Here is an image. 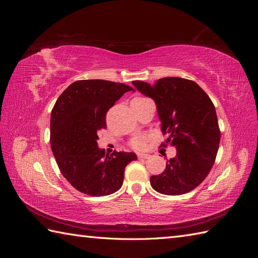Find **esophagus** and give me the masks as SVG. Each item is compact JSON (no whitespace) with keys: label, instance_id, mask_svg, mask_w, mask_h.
I'll list each match as a JSON object with an SVG mask.
<instances>
[{"label":"esophagus","instance_id":"1","mask_svg":"<svg viewBox=\"0 0 258 258\" xmlns=\"http://www.w3.org/2000/svg\"><path fill=\"white\" fill-rule=\"evenodd\" d=\"M150 157H151L150 154H143V153H139L138 154V158H140V159H147V158H150Z\"/></svg>","mask_w":258,"mask_h":258}]
</instances>
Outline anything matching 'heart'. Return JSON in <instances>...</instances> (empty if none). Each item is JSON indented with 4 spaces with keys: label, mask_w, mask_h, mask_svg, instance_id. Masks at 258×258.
<instances>
[{
    "label": "heart",
    "mask_w": 258,
    "mask_h": 258,
    "mask_svg": "<svg viewBox=\"0 0 258 258\" xmlns=\"http://www.w3.org/2000/svg\"><path fill=\"white\" fill-rule=\"evenodd\" d=\"M137 99H145V98H137ZM147 141H148L147 136L138 135V136H135L134 138H131L129 144L132 148H135V150L141 151V150H144V148H145Z\"/></svg>",
    "instance_id": "b5f03b06"
}]
</instances>
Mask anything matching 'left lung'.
<instances>
[{
	"mask_svg": "<svg viewBox=\"0 0 258 258\" xmlns=\"http://www.w3.org/2000/svg\"><path fill=\"white\" fill-rule=\"evenodd\" d=\"M132 84L157 105L162 134L168 136L161 146L176 147V156L167 159L163 172L151 176L152 187L169 196L191 191L208 176L220 146L213 102L197 83L181 77Z\"/></svg>",
	"mask_w": 258,
	"mask_h": 258,
	"instance_id": "obj_1",
	"label": "left lung"
}]
</instances>
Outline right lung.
I'll return each instance as SVG.
<instances>
[{"mask_svg":"<svg viewBox=\"0 0 258 258\" xmlns=\"http://www.w3.org/2000/svg\"><path fill=\"white\" fill-rule=\"evenodd\" d=\"M128 85L103 80L76 81L61 93L50 117V145L57 165L75 189L89 196L118 190L124 168L137 160L135 153L105 155L98 147V132L106 129V113Z\"/></svg>","mask_w":258,"mask_h":258,"instance_id":"1","label":"right lung"}]
</instances>
